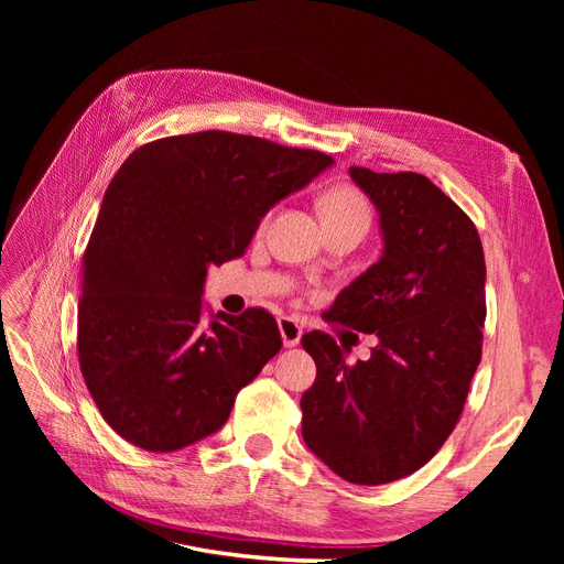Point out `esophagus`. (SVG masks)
I'll list each match as a JSON object with an SVG mask.
<instances>
[{"instance_id":"1","label":"esophagus","mask_w":564,"mask_h":564,"mask_svg":"<svg viewBox=\"0 0 564 564\" xmlns=\"http://www.w3.org/2000/svg\"><path fill=\"white\" fill-rule=\"evenodd\" d=\"M280 334H282V340H284L286 348L299 346V340L303 336L301 322L294 319V317H280Z\"/></svg>"}]
</instances>
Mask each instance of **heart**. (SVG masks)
Here are the masks:
<instances>
[{"label": "heart", "instance_id": "b5f03b06", "mask_svg": "<svg viewBox=\"0 0 564 564\" xmlns=\"http://www.w3.org/2000/svg\"><path fill=\"white\" fill-rule=\"evenodd\" d=\"M319 209L324 216V224L327 220H346V218H371L369 202L365 195L352 185H336L332 191L322 197Z\"/></svg>", "mask_w": 564, "mask_h": 564}]
</instances>
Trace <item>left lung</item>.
Instances as JSON below:
<instances>
[{
	"label": "left lung",
	"instance_id": "left-lung-1",
	"mask_svg": "<svg viewBox=\"0 0 564 564\" xmlns=\"http://www.w3.org/2000/svg\"><path fill=\"white\" fill-rule=\"evenodd\" d=\"M350 176L381 214L383 256L336 296L327 322L379 344L348 365L334 336H303L317 377L301 398V433L338 477L386 485L429 464L464 412L482 357L487 270L475 224L435 183L365 166Z\"/></svg>",
	"mask_w": 564,
	"mask_h": 564
}]
</instances>
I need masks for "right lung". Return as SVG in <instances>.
Instances as JSON below:
<instances>
[{
	"label": "right lung",
	"mask_w": 564,
	"mask_h": 564,
	"mask_svg": "<svg viewBox=\"0 0 564 564\" xmlns=\"http://www.w3.org/2000/svg\"><path fill=\"white\" fill-rule=\"evenodd\" d=\"M334 160L259 135L197 131L133 150L82 256L77 355L100 416L176 452L216 433L282 348L263 308L202 322L209 265L240 259L265 212Z\"/></svg>",
	"instance_id": "right-lung-1"
}]
</instances>
